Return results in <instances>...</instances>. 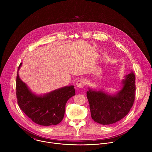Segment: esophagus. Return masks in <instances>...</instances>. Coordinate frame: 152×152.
<instances>
[{
    "mask_svg": "<svg viewBox=\"0 0 152 152\" xmlns=\"http://www.w3.org/2000/svg\"><path fill=\"white\" fill-rule=\"evenodd\" d=\"M85 80L83 79H79L76 82V85H77V86L78 88H83L85 85Z\"/></svg>",
    "mask_w": 152,
    "mask_h": 152,
    "instance_id": "1",
    "label": "esophagus"
}]
</instances>
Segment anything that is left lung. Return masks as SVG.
<instances>
[{
    "label": "left lung",
    "mask_w": 152,
    "mask_h": 152,
    "mask_svg": "<svg viewBox=\"0 0 152 152\" xmlns=\"http://www.w3.org/2000/svg\"><path fill=\"white\" fill-rule=\"evenodd\" d=\"M123 86L114 96L102 91L89 90L86 92L93 120L103 125L111 124L123 118L132 107L135 96V75L130 72L126 75Z\"/></svg>",
    "instance_id": "obj_1"
}]
</instances>
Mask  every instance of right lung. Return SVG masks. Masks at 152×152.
Segmentation results:
<instances>
[{
	"instance_id": "1",
	"label": "right lung",
	"mask_w": 152,
	"mask_h": 152,
	"mask_svg": "<svg viewBox=\"0 0 152 152\" xmlns=\"http://www.w3.org/2000/svg\"><path fill=\"white\" fill-rule=\"evenodd\" d=\"M21 63L18 67V71ZM16 77V96L17 103L34 123L45 126L56 125L64 118L67 100L75 95L74 86H65L47 95L37 96L28 89L18 76Z\"/></svg>"
}]
</instances>
